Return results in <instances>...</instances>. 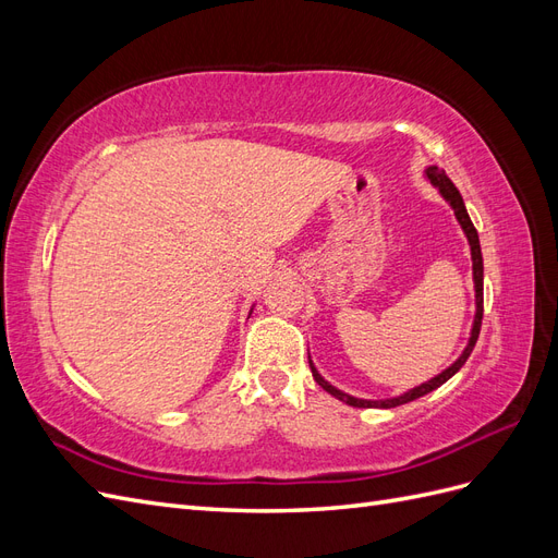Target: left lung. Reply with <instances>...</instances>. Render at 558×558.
Instances as JSON below:
<instances>
[{
    "mask_svg": "<svg viewBox=\"0 0 558 558\" xmlns=\"http://www.w3.org/2000/svg\"><path fill=\"white\" fill-rule=\"evenodd\" d=\"M426 177H428V181L435 185V189L440 191V195L449 202L453 214H456V218H459V223H461V228H463V232H465V238H468L470 253H472V279H475V305H477L475 324H472V332H470L468 347L463 349L459 361H453V363L445 369V373H440L437 377L428 379L426 384H421V386H416V388H410L408 393H402V396H398V398H386V400H363V398H353V396L340 391V388L330 386L324 377H320L318 369L314 367V363H312V359H310V367H312V375H314L316 384H318L320 388H324V391H328L330 396H335L337 400H342V402L351 404V408H381V410H388V408H398V404L412 402V400H416V398H421V396H426V393L435 391V388H440L447 379H451L456 373H459V369L463 367V363L468 361V356L472 353V349H475V344H477L480 328H482V314H484V263H482V248H480L477 230H475V226H472V221H470V216H468V211H465V205H463V197H461L459 189H456V185L451 183V179L445 174V170H437L435 165H430L428 170H426Z\"/></svg>",
    "mask_w": 558,
    "mask_h": 558,
    "instance_id": "8db88e82",
    "label": "left lung"
}]
</instances>
